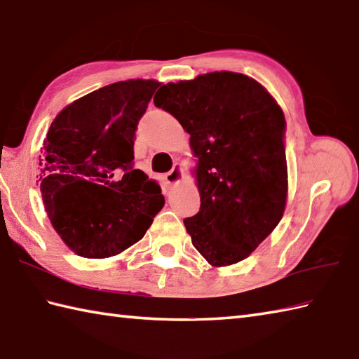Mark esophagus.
Segmentation results:
<instances>
[{"label": "esophagus", "instance_id": "obj_1", "mask_svg": "<svg viewBox=\"0 0 359 359\" xmlns=\"http://www.w3.org/2000/svg\"><path fill=\"white\" fill-rule=\"evenodd\" d=\"M182 177H184V173H182V165L175 164L173 169L169 173H165V182L170 186H175L182 181Z\"/></svg>", "mask_w": 359, "mask_h": 359}]
</instances>
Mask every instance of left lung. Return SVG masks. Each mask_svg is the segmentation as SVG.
<instances>
[{"label":"left lung","instance_id":"obj_1","mask_svg":"<svg viewBox=\"0 0 359 359\" xmlns=\"http://www.w3.org/2000/svg\"><path fill=\"white\" fill-rule=\"evenodd\" d=\"M155 105L190 135L201 206L184 226L195 250L215 268L250 257L287 206L280 105L257 80L231 71L163 85Z\"/></svg>","mask_w":359,"mask_h":359}]
</instances>
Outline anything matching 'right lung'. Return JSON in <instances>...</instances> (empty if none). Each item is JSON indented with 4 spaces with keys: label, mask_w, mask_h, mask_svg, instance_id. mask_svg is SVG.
I'll return each mask as SVG.
<instances>
[{
    "label": "right lung",
    "mask_w": 359,
    "mask_h": 359,
    "mask_svg": "<svg viewBox=\"0 0 359 359\" xmlns=\"http://www.w3.org/2000/svg\"><path fill=\"white\" fill-rule=\"evenodd\" d=\"M161 83L130 79L65 107L40 156L43 204L55 232L85 259L118 255L164 206L155 180L133 169L135 131Z\"/></svg>",
    "instance_id": "add662e5"
}]
</instances>
